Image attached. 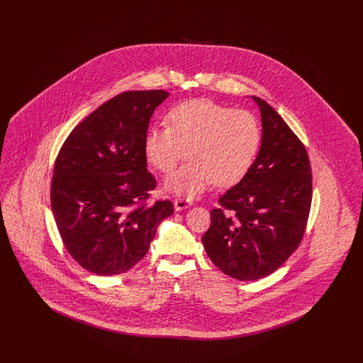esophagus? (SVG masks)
Here are the masks:
<instances>
[{
	"instance_id": "esophagus-1",
	"label": "esophagus",
	"mask_w": 363,
	"mask_h": 363,
	"mask_svg": "<svg viewBox=\"0 0 363 363\" xmlns=\"http://www.w3.org/2000/svg\"><path fill=\"white\" fill-rule=\"evenodd\" d=\"M191 204H193V201H191L190 199H186V197H177L175 201H174V208H175V211H182V209H185V208L190 207Z\"/></svg>"
}]
</instances>
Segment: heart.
Instances as JSON below:
<instances>
[{"instance_id":"1","label":"heart","mask_w":363,"mask_h":363,"mask_svg":"<svg viewBox=\"0 0 363 363\" xmlns=\"http://www.w3.org/2000/svg\"><path fill=\"white\" fill-rule=\"evenodd\" d=\"M167 122L147 132L144 151L148 162L163 173L174 169L188 151L189 162L170 174L164 185L189 197L212 182L230 186L241 181L262 141V128L253 113L208 99L177 104Z\"/></svg>"}]
</instances>
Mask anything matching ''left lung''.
Returning <instances> with one entry per match:
<instances>
[{"label": "left lung", "instance_id": "8db88e82", "mask_svg": "<svg viewBox=\"0 0 363 363\" xmlns=\"http://www.w3.org/2000/svg\"><path fill=\"white\" fill-rule=\"evenodd\" d=\"M262 141L253 166L219 197L203 235L208 257L242 281L271 275L298 249L311 206V160L302 141L265 101L253 96Z\"/></svg>", "mask_w": 363, "mask_h": 363}]
</instances>
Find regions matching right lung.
I'll use <instances>...</instances> for the list:
<instances>
[{"mask_svg": "<svg viewBox=\"0 0 363 363\" xmlns=\"http://www.w3.org/2000/svg\"><path fill=\"white\" fill-rule=\"evenodd\" d=\"M167 91H126L101 104L62 144L52 178V209L65 249L99 277L120 275L143 259L170 200L148 203L156 188L144 140Z\"/></svg>", "mask_w": 363, "mask_h": 363, "instance_id": "add662e5", "label": "right lung"}]
</instances>
